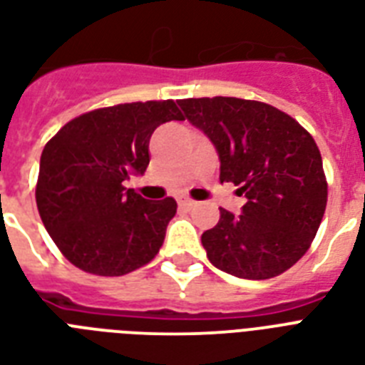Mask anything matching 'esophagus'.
<instances>
[{
	"instance_id": "34e87169",
	"label": "esophagus",
	"mask_w": 365,
	"mask_h": 365,
	"mask_svg": "<svg viewBox=\"0 0 365 365\" xmlns=\"http://www.w3.org/2000/svg\"><path fill=\"white\" fill-rule=\"evenodd\" d=\"M178 205H180V208H183V210H191V208H193L197 202H195V200H191V199H180V200H178Z\"/></svg>"
}]
</instances>
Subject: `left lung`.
<instances>
[{
    "mask_svg": "<svg viewBox=\"0 0 365 365\" xmlns=\"http://www.w3.org/2000/svg\"><path fill=\"white\" fill-rule=\"evenodd\" d=\"M185 119L210 138L220 182L240 185L242 212L220 208L202 233L206 255L220 271L248 280L282 274L305 255L328 202L322 157L309 132L288 113L242 98H187Z\"/></svg>",
    "mask_w": 365,
    "mask_h": 365,
    "instance_id": "8db88e82",
    "label": "left lung"
}]
</instances>
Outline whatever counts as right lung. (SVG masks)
I'll return each mask as SVG.
<instances>
[{
	"instance_id": "obj_1",
	"label": "right lung",
	"mask_w": 365,
	"mask_h": 365,
	"mask_svg": "<svg viewBox=\"0 0 365 365\" xmlns=\"http://www.w3.org/2000/svg\"><path fill=\"white\" fill-rule=\"evenodd\" d=\"M183 121L172 100L88 111L51 138L39 160L36 202L66 259L100 277H121L159 254L176 200H148L126 189L149 165V138Z\"/></svg>"
}]
</instances>
